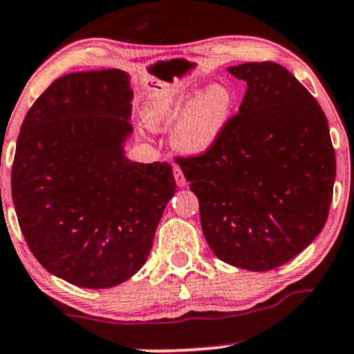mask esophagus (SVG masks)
Segmentation results:
<instances>
[{
	"label": "esophagus",
	"mask_w": 354,
	"mask_h": 354,
	"mask_svg": "<svg viewBox=\"0 0 354 354\" xmlns=\"http://www.w3.org/2000/svg\"><path fill=\"white\" fill-rule=\"evenodd\" d=\"M173 174H174V180H176L178 186H180V187L186 186L187 181H186L185 174H183V169L180 167H173Z\"/></svg>",
	"instance_id": "1"
}]
</instances>
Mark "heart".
Here are the masks:
<instances>
[{"instance_id":"b5f03b06","label":"heart","mask_w":354,"mask_h":354,"mask_svg":"<svg viewBox=\"0 0 354 354\" xmlns=\"http://www.w3.org/2000/svg\"><path fill=\"white\" fill-rule=\"evenodd\" d=\"M192 89L155 97L144 107L151 131L173 129L171 144L185 155H201L221 138L230 122L234 97L229 88L212 83L191 100Z\"/></svg>"}]
</instances>
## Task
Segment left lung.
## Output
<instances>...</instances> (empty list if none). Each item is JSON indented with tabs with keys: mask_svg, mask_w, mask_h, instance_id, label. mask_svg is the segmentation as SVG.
<instances>
[{
	"mask_svg": "<svg viewBox=\"0 0 354 354\" xmlns=\"http://www.w3.org/2000/svg\"><path fill=\"white\" fill-rule=\"evenodd\" d=\"M247 83L239 114L205 153L176 158L199 199L201 225L222 261L270 271L324 229L337 162L314 96L274 62L227 68Z\"/></svg>",
	"mask_w": 354,
	"mask_h": 354,
	"instance_id": "left-lung-1",
	"label": "left lung"
}]
</instances>
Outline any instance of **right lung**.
Instances as JSON below:
<instances>
[{
  "mask_svg": "<svg viewBox=\"0 0 354 354\" xmlns=\"http://www.w3.org/2000/svg\"><path fill=\"white\" fill-rule=\"evenodd\" d=\"M133 91L122 70L58 78L22 122L12 203L28 247L53 276L114 288L145 265L176 183L168 163L125 156Z\"/></svg>",
  "mask_w": 354,
  "mask_h": 354,
  "instance_id": "add662e5",
  "label": "right lung"
}]
</instances>
